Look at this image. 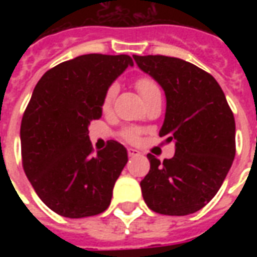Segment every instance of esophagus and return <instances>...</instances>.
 Masks as SVG:
<instances>
[{
    "label": "esophagus",
    "mask_w": 257,
    "mask_h": 257,
    "mask_svg": "<svg viewBox=\"0 0 257 257\" xmlns=\"http://www.w3.org/2000/svg\"><path fill=\"white\" fill-rule=\"evenodd\" d=\"M139 154V151L138 150H135V149H128V156L129 157H135V156H138Z\"/></svg>",
    "instance_id": "obj_1"
}]
</instances>
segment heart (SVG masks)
<instances>
[{"label": "heart", "mask_w": 257, "mask_h": 257, "mask_svg": "<svg viewBox=\"0 0 257 257\" xmlns=\"http://www.w3.org/2000/svg\"><path fill=\"white\" fill-rule=\"evenodd\" d=\"M135 86H136V89H138V92L140 93L143 100L149 99L151 95H154L157 92H160L158 84H157L154 79L150 78V77H140V78H138L136 82H135ZM115 95H117V85H110L108 89L106 90L104 96H103V100H101V110L103 111L107 112L111 110L112 101L115 99ZM139 131L135 128H126L125 131H122L123 139L126 140V142H132V143L139 139Z\"/></svg>", "instance_id": "1"}]
</instances>
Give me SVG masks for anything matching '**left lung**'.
Instances as JSON below:
<instances>
[{"label": "left lung", "instance_id": "8db88e82", "mask_svg": "<svg viewBox=\"0 0 257 257\" xmlns=\"http://www.w3.org/2000/svg\"><path fill=\"white\" fill-rule=\"evenodd\" d=\"M167 96L160 136L175 143V156L160 161L147 154L150 171L140 182L147 206L157 213L184 216L213 198L235 157V121L220 85L209 73L178 58L138 56Z\"/></svg>", "mask_w": 257, "mask_h": 257}]
</instances>
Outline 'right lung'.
I'll return each instance as SVG.
<instances>
[{"instance_id":"1","label":"right lung","mask_w":257,"mask_h":257,"mask_svg":"<svg viewBox=\"0 0 257 257\" xmlns=\"http://www.w3.org/2000/svg\"><path fill=\"white\" fill-rule=\"evenodd\" d=\"M128 66V55H82L48 70L33 90L20 125L22 162L37 195L58 215L95 216L111 202L128 153L110 140L93 154L88 126Z\"/></svg>"}]
</instances>
